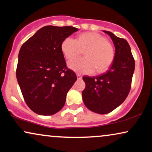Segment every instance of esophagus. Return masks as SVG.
<instances>
[{
    "mask_svg": "<svg viewBox=\"0 0 152 152\" xmlns=\"http://www.w3.org/2000/svg\"><path fill=\"white\" fill-rule=\"evenodd\" d=\"M77 77L78 80H81V79L82 78V75H81L77 74Z\"/></svg>",
    "mask_w": 152,
    "mask_h": 152,
    "instance_id": "1",
    "label": "esophagus"
}]
</instances>
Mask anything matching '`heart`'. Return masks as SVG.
<instances>
[{
    "mask_svg": "<svg viewBox=\"0 0 152 152\" xmlns=\"http://www.w3.org/2000/svg\"><path fill=\"white\" fill-rule=\"evenodd\" d=\"M61 49L68 60H72L84 52L85 57L68 63V67L78 73L90 74L96 70L103 72L112 65L115 49L111 43L97 33H84L75 39L68 37L61 43Z\"/></svg>",
    "mask_w": 152,
    "mask_h": 152,
    "instance_id": "b5f03b06",
    "label": "heart"
}]
</instances>
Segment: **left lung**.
<instances>
[{"label": "left lung", "instance_id": "left-lung-1", "mask_svg": "<svg viewBox=\"0 0 152 152\" xmlns=\"http://www.w3.org/2000/svg\"><path fill=\"white\" fill-rule=\"evenodd\" d=\"M103 32L109 35L115 45L113 64L107 72L100 75L83 77L86 84L82 91L84 104L99 114L110 113L125 100L135 69V61L127 41L109 31Z\"/></svg>", "mask_w": 152, "mask_h": 152}]
</instances>
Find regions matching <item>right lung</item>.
Returning a JSON list of instances; mask_svg holds the SVG:
<instances>
[{"label":"right lung","instance_id":"obj_1","mask_svg":"<svg viewBox=\"0 0 152 152\" xmlns=\"http://www.w3.org/2000/svg\"><path fill=\"white\" fill-rule=\"evenodd\" d=\"M77 30L72 26L43 27L20 48L16 78L27 105L39 115L59 111L77 80L66 66L61 45Z\"/></svg>","mask_w":152,"mask_h":152}]
</instances>
